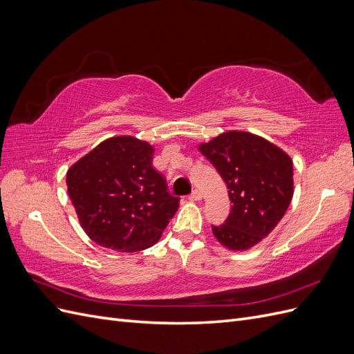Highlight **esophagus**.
I'll return each instance as SVG.
<instances>
[{"label": "esophagus", "instance_id": "obj_1", "mask_svg": "<svg viewBox=\"0 0 354 354\" xmlns=\"http://www.w3.org/2000/svg\"><path fill=\"white\" fill-rule=\"evenodd\" d=\"M189 199L190 201H201L202 199V194H201V192L199 190H194V192H192V194L189 195Z\"/></svg>", "mask_w": 354, "mask_h": 354}]
</instances>
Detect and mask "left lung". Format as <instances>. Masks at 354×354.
<instances>
[{"label":"left lung","instance_id":"left-lung-1","mask_svg":"<svg viewBox=\"0 0 354 354\" xmlns=\"http://www.w3.org/2000/svg\"><path fill=\"white\" fill-rule=\"evenodd\" d=\"M227 186L232 208L223 224H212L220 243L245 251L269 234L291 203L292 160L282 149L245 131L220 134L199 146Z\"/></svg>","mask_w":354,"mask_h":354}]
</instances>
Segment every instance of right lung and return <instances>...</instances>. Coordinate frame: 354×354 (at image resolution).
<instances>
[{"label":"right lung","instance_id":"obj_1","mask_svg":"<svg viewBox=\"0 0 354 354\" xmlns=\"http://www.w3.org/2000/svg\"><path fill=\"white\" fill-rule=\"evenodd\" d=\"M153 147L112 137L73 164L68 194L82 229L104 248L136 252L152 246L178 208V198L152 167Z\"/></svg>","mask_w":354,"mask_h":354}]
</instances>
